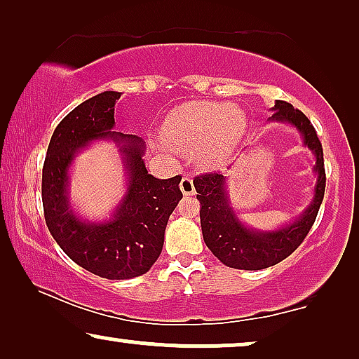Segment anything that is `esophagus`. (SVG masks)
I'll return each instance as SVG.
<instances>
[{"mask_svg":"<svg viewBox=\"0 0 359 359\" xmlns=\"http://www.w3.org/2000/svg\"><path fill=\"white\" fill-rule=\"evenodd\" d=\"M180 189L184 196H193L196 193L193 178H191V176H183V178H181V183H180Z\"/></svg>","mask_w":359,"mask_h":359,"instance_id":"obj_1","label":"esophagus"}]
</instances>
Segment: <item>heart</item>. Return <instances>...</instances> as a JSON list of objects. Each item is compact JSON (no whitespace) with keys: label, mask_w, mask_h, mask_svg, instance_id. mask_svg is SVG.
I'll use <instances>...</instances> for the list:
<instances>
[{"label":"heart","mask_w":359,"mask_h":359,"mask_svg":"<svg viewBox=\"0 0 359 359\" xmlns=\"http://www.w3.org/2000/svg\"><path fill=\"white\" fill-rule=\"evenodd\" d=\"M247 130V119L225 102L191 101L176 107L163 126V139L183 154H194L203 168L227 163Z\"/></svg>","instance_id":"obj_1"}]
</instances>
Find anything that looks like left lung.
I'll list each match as a JSON object with an SVG mask.
<instances>
[{
	"instance_id": "obj_1",
	"label": "left lung",
	"mask_w": 359,
	"mask_h": 359,
	"mask_svg": "<svg viewBox=\"0 0 359 359\" xmlns=\"http://www.w3.org/2000/svg\"><path fill=\"white\" fill-rule=\"evenodd\" d=\"M269 122L292 126L302 137V145L313 154L317 175L311 204L291 222L271 230L253 229L240 220L235 212L227 189L229 176L209 173L194 180V188L201 204V229L208 248L225 266L257 271L273 266L287 258L316 222L325 193V168H323L322 144L311 121L286 101H276L271 107Z\"/></svg>"
}]
</instances>
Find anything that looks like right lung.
<instances>
[{
	"instance_id": "add662e5",
	"label": "right lung",
	"mask_w": 359,
	"mask_h": 359,
	"mask_svg": "<svg viewBox=\"0 0 359 359\" xmlns=\"http://www.w3.org/2000/svg\"><path fill=\"white\" fill-rule=\"evenodd\" d=\"M117 91L90 97L53 130L42 170L47 227L63 252L86 271L106 279H132L154 266L170 215L183 198L181 176L158 180L145 168L144 139L114 132ZM96 141H111L121 155L126 193L104 221L85 219L69 199L76 156Z\"/></svg>"
}]
</instances>
